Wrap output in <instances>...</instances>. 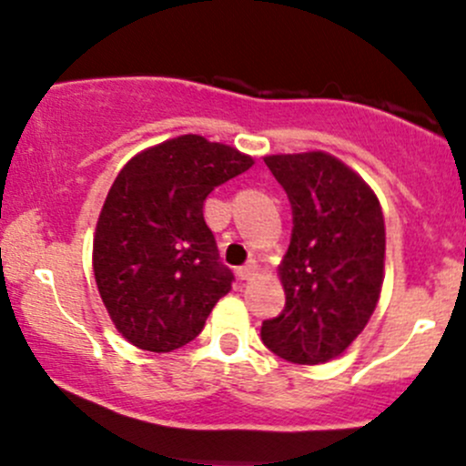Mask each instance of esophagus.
<instances>
[{
	"label": "esophagus",
	"instance_id": "34e87169",
	"mask_svg": "<svg viewBox=\"0 0 466 466\" xmlns=\"http://www.w3.org/2000/svg\"><path fill=\"white\" fill-rule=\"evenodd\" d=\"M256 262H247V265H242V267H238V276L242 280H248V279H253V274H256Z\"/></svg>",
	"mask_w": 466,
	"mask_h": 466
}]
</instances>
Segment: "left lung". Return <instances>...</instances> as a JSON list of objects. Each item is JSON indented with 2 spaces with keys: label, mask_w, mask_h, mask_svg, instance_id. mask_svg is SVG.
<instances>
[{
  "label": "left lung",
  "mask_w": 466,
  "mask_h": 466,
  "mask_svg": "<svg viewBox=\"0 0 466 466\" xmlns=\"http://www.w3.org/2000/svg\"><path fill=\"white\" fill-rule=\"evenodd\" d=\"M292 206V238L280 265L285 308L262 321V342L297 365L344 351L370 321L383 285L385 222L374 192L321 151L267 156Z\"/></svg>",
  "instance_id": "obj_1"
}]
</instances>
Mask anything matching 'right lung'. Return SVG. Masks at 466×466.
Returning a JSON list of instances; mask_svg holds the SVG:
<instances>
[{"mask_svg": "<svg viewBox=\"0 0 466 466\" xmlns=\"http://www.w3.org/2000/svg\"><path fill=\"white\" fill-rule=\"evenodd\" d=\"M248 156L201 136L142 151L115 178L96 222L92 267L101 301L137 349L167 353L192 342L231 289L204 219V201L247 172Z\"/></svg>", "mask_w": 466, "mask_h": 466, "instance_id": "add662e5", "label": "right lung"}]
</instances>
